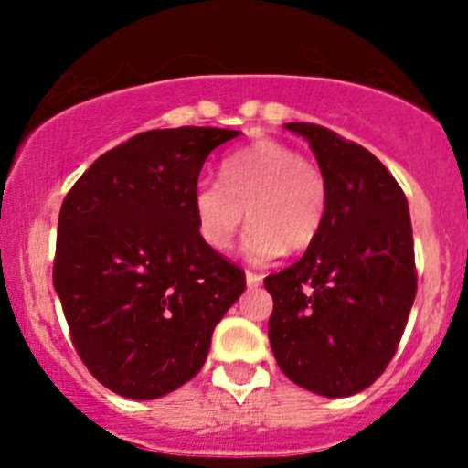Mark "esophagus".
Masks as SVG:
<instances>
[{
    "label": "esophagus",
    "mask_w": 468,
    "mask_h": 468,
    "mask_svg": "<svg viewBox=\"0 0 468 468\" xmlns=\"http://www.w3.org/2000/svg\"><path fill=\"white\" fill-rule=\"evenodd\" d=\"M247 285H249V287H258V285H262V276H261V273H256V271H247Z\"/></svg>",
    "instance_id": "obj_1"
}]
</instances>
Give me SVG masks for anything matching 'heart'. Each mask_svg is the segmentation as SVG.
I'll return each mask as SVG.
<instances>
[{
	"label": "heart",
	"instance_id": "b5f03b06",
	"mask_svg": "<svg viewBox=\"0 0 468 468\" xmlns=\"http://www.w3.org/2000/svg\"><path fill=\"white\" fill-rule=\"evenodd\" d=\"M197 233L212 251H229L249 219L244 256L267 262L305 251L322 235L328 212V183L317 165L292 146L258 140L221 160V181L204 178L192 192Z\"/></svg>",
	"mask_w": 468,
	"mask_h": 468
}]
</instances>
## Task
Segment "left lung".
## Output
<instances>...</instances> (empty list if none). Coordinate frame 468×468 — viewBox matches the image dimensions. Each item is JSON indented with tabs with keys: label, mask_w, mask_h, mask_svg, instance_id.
Masks as SVG:
<instances>
[{
	"label": "left lung",
	"mask_w": 468,
	"mask_h": 468,
	"mask_svg": "<svg viewBox=\"0 0 468 468\" xmlns=\"http://www.w3.org/2000/svg\"><path fill=\"white\" fill-rule=\"evenodd\" d=\"M328 183L322 235L299 262L264 278L269 344L282 374L314 394L367 389L394 357L417 296L405 192L371 151L325 126L290 122Z\"/></svg>",
	"instance_id": "1"
}]
</instances>
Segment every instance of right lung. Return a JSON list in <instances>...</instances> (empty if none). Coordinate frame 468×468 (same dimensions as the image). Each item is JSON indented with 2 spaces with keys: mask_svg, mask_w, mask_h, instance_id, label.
Returning <instances> with one entry per match:
<instances>
[{
  "mask_svg": "<svg viewBox=\"0 0 468 468\" xmlns=\"http://www.w3.org/2000/svg\"><path fill=\"white\" fill-rule=\"evenodd\" d=\"M238 135L144 131L99 155L63 199L54 287L79 357L115 394L149 400L195 378L247 287L192 210L207 154Z\"/></svg>",
  "mask_w": 468,
  "mask_h": 468,
  "instance_id": "1",
  "label": "right lung"
}]
</instances>
